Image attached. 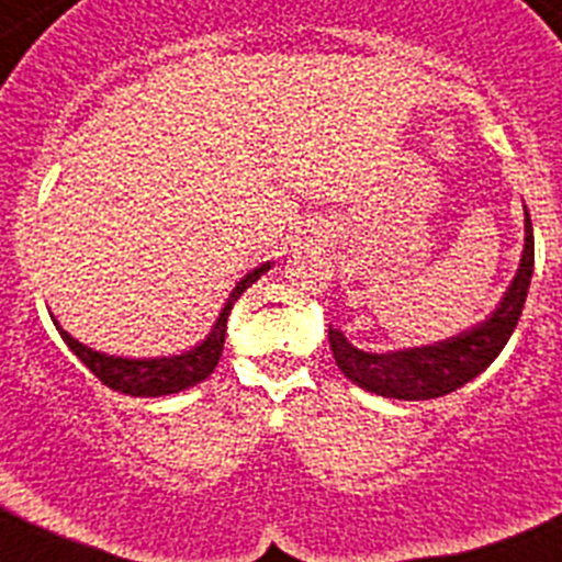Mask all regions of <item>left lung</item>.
<instances>
[{
	"label": "left lung",
	"mask_w": 562,
	"mask_h": 562,
	"mask_svg": "<svg viewBox=\"0 0 562 562\" xmlns=\"http://www.w3.org/2000/svg\"><path fill=\"white\" fill-rule=\"evenodd\" d=\"M525 254L518 265L513 284L507 286L505 297L485 323L463 330L447 341H436L427 347L400 352H364L352 347L336 328H328L330 350H334L336 367L350 378L356 386L372 394L394 400H432L456 392L463 383L477 378L485 367L502 352L510 339L513 328L518 325L521 308H525L527 290H530L532 265H536V239H532L530 212H525Z\"/></svg>",
	"instance_id": "left-lung-1"
}]
</instances>
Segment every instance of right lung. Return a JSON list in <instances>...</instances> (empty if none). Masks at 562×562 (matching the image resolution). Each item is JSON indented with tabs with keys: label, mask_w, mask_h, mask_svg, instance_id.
<instances>
[{
	"label": "right lung",
	"mask_w": 562,
	"mask_h": 562,
	"mask_svg": "<svg viewBox=\"0 0 562 562\" xmlns=\"http://www.w3.org/2000/svg\"><path fill=\"white\" fill-rule=\"evenodd\" d=\"M267 270H270V265H261L256 267L254 272H248V276L234 286L232 297H228V303L223 306L212 334L206 336L195 350L181 352V356H173V358L104 356V352H95L90 350V347L79 345L74 336H68V330H63L57 323L55 325L57 330H60L63 341L74 350V356H77L79 361H82V364L88 367L101 383H104V386H110L112 392L130 394V397H162V394H176L181 392V389L195 386V383H201L204 378L212 375V370H215L217 361H221L223 341H226V319H228V312H232L234 301H237V297L254 284L256 278Z\"/></svg>",
	"instance_id": "add662e5"
}]
</instances>
